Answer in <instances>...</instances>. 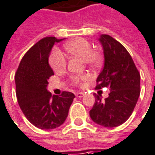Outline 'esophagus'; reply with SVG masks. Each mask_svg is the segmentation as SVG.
Instances as JSON below:
<instances>
[{"label": "esophagus", "mask_w": 155, "mask_h": 155, "mask_svg": "<svg viewBox=\"0 0 155 155\" xmlns=\"http://www.w3.org/2000/svg\"><path fill=\"white\" fill-rule=\"evenodd\" d=\"M84 95H85V94H84L83 92H77V93L75 94V96H76L77 97H83Z\"/></svg>", "instance_id": "1"}]
</instances>
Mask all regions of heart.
Wrapping results in <instances>:
<instances>
[{
  "label": "heart",
  "mask_w": 155,
  "mask_h": 155,
  "mask_svg": "<svg viewBox=\"0 0 155 155\" xmlns=\"http://www.w3.org/2000/svg\"><path fill=\"white\" fill-rule=\"evenodd\" d=\"M65 50L71 55L81 58L85 64L91 67L99 65L102 61V55L99 51H93L91 43L84 38H76L64 45ZM49 63L55 72L63 71L67 65V59L63 51L59 49H53L49 57ZM89 79L87 74H77L70 78L71 83L75 86H81Z\"/></svg>",
  "instance_id": "heart-1"
}]
</instances>
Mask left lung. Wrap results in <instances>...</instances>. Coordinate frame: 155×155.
I'll list each match as a JSON object with an SVG mask.
<instances>
[{
  "label": "left lung",
  "mask_w": 155,
  "mask_h": 155,
  "mask_svg": "<svg viewBox=\"0 0 155 155\" xmlns=\"http://www.w3.org/2000/svg\"><path fill=\"white\" fill-rule=\"evenodd\" d=\"M103 45L104 66L97 79L96 89L110 90L104 100L94 93L95 104L90 116L104 127L120 126L129 119L140 95V73L124 46L108 35L99 38Z\"/></svg>",
  "instance_id": "8db88e82"
}]
</instances>
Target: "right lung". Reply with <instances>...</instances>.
I'll return each instance as SVG.
<instances>
[{"mask_svg": "<svg viewBox=\"0 0 155 155\" xmlns=\"http://www.w3.org/2000/svg\"><path fill=\"white\" fill-rule=\"evenodd\" d=\"M61 41L53 36L40 40L25 53L16 71V95L20 108L27 120L41 130L61 126L74 98L72 92L51 96L47 89L49 78L54 74L48 58L55 42Z\"/></svg>", "mask_w": 155, "mask_h": 155, "instance_id": "right-lung-1", "label": "right lung"}]
</instances>
